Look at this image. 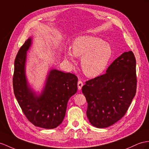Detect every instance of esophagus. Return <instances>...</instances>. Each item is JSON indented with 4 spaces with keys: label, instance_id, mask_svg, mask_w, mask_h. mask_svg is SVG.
<instances>
[{
    "label": "esophagus",
    "instance_id": "34e87169",
    "mask_svg": "<svg viewBox=\"0 0 149 149\" xmlns=\"http://www.w3.org/2000/svg\"><path fill=\"white\" fill-rule=\"evenodd\" d=\"M77 86H78V89L81 90L82 89V87L83 86V83L81 81H79L77 83Z\"/></svg>",
    "mask_w": 149,
    "mask_h": 149
}]
</instances>
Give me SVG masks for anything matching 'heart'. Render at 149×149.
I'll list each match as a JSON object with an SVG mask.
<instances>
[{
	"mask_svg": "<svg viewBox=\"0 0 149 149\" xmlns=\"http://www.w3.org/2000/svg\"><path fill=\"white\" fill-rule=\"evenodd\" d=\"M111 56V46L101 38L91 35L76 38L72 43V50L68 49L65 52V57L72 62H75V56L81 57V68L88 77H96L101 74Z\"/></svg>",
	"mask_w": 149,
	"mask_h": 149,
	"instance_id": "b5f03b06",
	"label": "heart"
}]
</instances>
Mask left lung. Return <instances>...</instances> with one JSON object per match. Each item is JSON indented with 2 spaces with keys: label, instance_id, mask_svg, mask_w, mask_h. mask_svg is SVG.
<instances>
[{
  "label": "left lung",
  "instance_id": "obj_1",
  "mask_svg": "<svg viewBox=\"0 0 149 149\" xmlns=\"http://www.w3.org/2000/svg\"><path fill=\"white\" fill-rule=\"evenodd\" d=\"M136 89V60L132 51L125 52L114 60L105 74L89 80L82 87L90 123L102 128L120 120L135 97Z\"/></svg>",
  "mask_w": 149,
  "mask_h": 149
}]
</instances>
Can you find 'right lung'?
<instances>
[{
  "label": "right lung",
  "instance_id": "1",
  "mask_svg": "<svg viewBox=\"0 0 149 149\" xmlns=\"http://www.w3.org/2000/svg\"><path fill=\"white\" fill-rule=\"evenodd\" d=\"M33 36L25 41L14 62L13 87L15 97L28 120L36 127L53 129L64 119L68 100L77 93L75 75L55 68L49 70L41 92L34 89L26 76L27 52Z\"/></svg>",
  "mask_w": 149,
  "mask_h": 149
}]
</instances>
